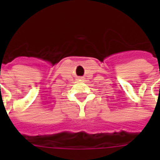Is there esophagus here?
I'll return each mask as SVG.
<instances>
[{
  "instance_id": "1",
  "label": "esophagus",
  "mask_w": 160,
  "mask_h": 160,
  "mask_svg": "<svg viewBox=\"0 0 160 160\" xmlns=\"http://www.w3.org/2000/svg\"><path fill=\"white\" fill-rule=\"evenodd\" d=\"M80 80H84V79H83V78H80Z\"/></svg>"
}]
</instances>
